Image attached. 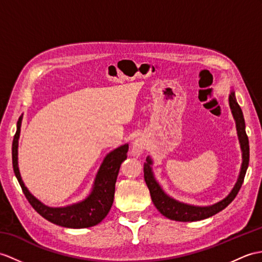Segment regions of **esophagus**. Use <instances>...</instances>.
Masks as SVG:
<instances>
[{
	"label": "esophagus",
	"instance_id": "1",
	"mask_svg": "<svg viewBox=\"0 0 262 262\" xmlns=\"http://www.w3.org/2000/svg\"><path fill=\"white\" fill-rule=\"evenodd\" d=\"M145 150V141L143 138L138 137L133 142V153L135 155H141Z\"/></svg>",
	"mask_w": 262,
	"mask_h": 262
}]
</instances>
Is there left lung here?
Returning a JSON list of instances; mask_svg holds the SVG:
<instances>
[{
  "instance_id": "8db88e82",
  "label": "left lung",
  "mask_w": 262,
  "mask_h": 262,
  "mask_svg": "<svg viewBox=\"0 0 262 262\" xmlns=\"http://www.w3.org/2000/svg\"><path fill=\"white\" fill-rule=\"evenodd\" d=\"M229 105L232 112L233 118L235 120L236 126V133H238L240 147L242 150V165L241 171L239 174L238 181H236L235 185L233 186L232 191L229 193V195L223 199L220 202H217L213 205L210 206H196V205H190L186 203L179 202V201L174 200L173 198L168 196L167 194L163 191V188L156 181L153 171H151V164L153 161L149 156L146 159V163H144V179L147 185L151 201H153L156 209L159 210L161 213L171 220L180 221V222H192V221H200L208 219L212 215H214L219 212L226 209L227 206L232 202L236 194L240 191L241 185L245 180L247 168L249 165V156H250V151H249V139L246 133V124L245 118H243V114L239 103L236 102L234 91L232 90L229 95Z\"/></svg>"
}]
</instances>
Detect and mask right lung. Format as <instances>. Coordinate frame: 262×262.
<instances>
[{"mask_svg":"<svg viewBox=\"0 0 262 262\" xmlns=\"http://www.w3.org/2000/svg\"><path fill=\"white\" fill-rule=\"evenodd\" d=\"M22 116L23 115L17 120L16 133L12 143V164H13L14 174L29 203L46 220L64 228L83 229L94 227L101 222L113 205L115 184L121 163L127 159L128 144L121 145L106 155L96 175L93 190L86 199L81 202L62 206V208H50L34 198L21 179L19 164H17V147H19Z\"/></svg>","mask_w":262,"mask_h":262,"instance_id":"right-lung-1","label":"right lung"}]
</instances>
